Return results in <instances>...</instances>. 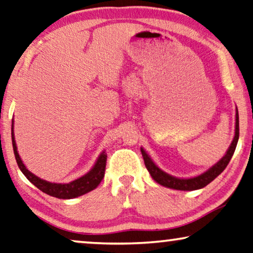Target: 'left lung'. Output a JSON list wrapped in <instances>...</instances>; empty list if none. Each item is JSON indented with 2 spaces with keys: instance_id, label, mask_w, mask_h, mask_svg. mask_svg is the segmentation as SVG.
I'll list each match as a JSON object with an SVG mask.
<instances>
[{
  "instance_id": "8db88e82",
  "label": "left lung",
  "mask_w": 253,
  "mask_h": 253,
  "mask_svg": "<svg viewBox=\"0 0 253 253\" xmlns=\"http://www.w3.org/2000/svg\"><path fill=\"white\" fill-rule=\"evenodd\" d=\"M238 136H240V128H238V111L236 110L235 136L232 144H230V147L228 149V151H227V154L225 155V157H222L221 161H219L214 166H212L209 170H206L205 173H203L196 177H191V179H177V177L169 175V174L163 172L161 169H158V167L155 165L154 162L150 159V157L145 154L143 149H141V152H142V156H143L145 167H147L149 173L151 174L152 179H154L156 182L162 184V186L173 188V189H176V190H196L208 186L210 182H212V181L226 169L227 165H228L230 162V159L233 157L235 149H236Z\"/></svg>"
}]
</instances>
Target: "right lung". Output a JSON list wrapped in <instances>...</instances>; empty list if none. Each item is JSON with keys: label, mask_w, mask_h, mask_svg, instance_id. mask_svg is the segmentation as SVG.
<instances>
[{"label": "right lung", "mask_w": 253, "mask_h": 253, "mask_svg": "<svg viewBox=\"0 0 253 253\" xmlns=\"http://www.w3.org/2000/svg\"><path fill=\"white\" fill-rule=\"evenodd\" d=\"M11 137H12L13 152H15L16 161H17V164H18L21 172L24 173V175L26 176L35 187L39 188V189L43 191V193H45L47 195H50L52 197L60 198V199H70V198L81 196V195H84L89 193L91 190H94L95 188L101 183L103 177H104L106 157H108V156H106L104 151H103L90 172L87 173L86 175L79 177V179L72 181V182L62 184V183H51V182H48V181L42 180L40 177L35 176L34 174H32L30 170L25 167L23 162H21V159L18 155V151H17L15 136H13V125L11 126Z\"/></svg>", "instance_id": "obj_1"}]
</instances>
